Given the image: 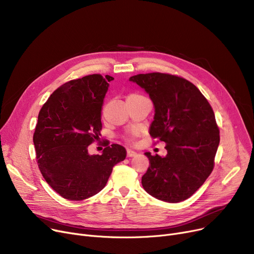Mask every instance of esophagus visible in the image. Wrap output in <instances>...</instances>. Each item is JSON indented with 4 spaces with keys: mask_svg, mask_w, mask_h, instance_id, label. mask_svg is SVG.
<instances>
[{
    "mask_svg": "<svg viewBox=\"0 0 254 254\" xmlns=\"http://www.w3.org/2000/svg\"><path fill=\"white\" fill-rule=\"evenodd\" d=\"M137 155V152L134 151V150H130V149H127V157H132V156H136Z\"/></svg>",
    "mask_w": 254,
    "mask_h": 254,
    "instance_id": "esophagus-1",
    "label": "esophagus"
}]
</instances>
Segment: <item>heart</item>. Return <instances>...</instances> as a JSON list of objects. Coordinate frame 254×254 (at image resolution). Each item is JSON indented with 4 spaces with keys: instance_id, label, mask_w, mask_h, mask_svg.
<instances>
[{
    "instance_id": "b5f03b06",
    "label": "heart",
    "mask_w": 254,
    "mask_h": 254,
    "mask_svg": "<svg viewBox=\"0 0 254 254\" xmlns=\"http://www.w3.org/2000/svg\"><path fill=\"white\" fill-rule=\"evenodd\" d=\"M132 97H140L139 95H130V96H128L127 98H132Z\"/></svg>"
}]
</instances>
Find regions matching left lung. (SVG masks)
<instances>
[{
    "instance_id": "8db88e82",
    "label": "left lung",
    "mask_w": 254,
    "mask_h": 254,
    "mask_svg": "<svg viewBox=\"0 0 254 254\" xmlns=\"http://www.w3.org/2000/svg\"><path fill=\"white\" fill-rule=\"evenodd\" d=\"M149 95L154 117L149 128L152 138L166 143L167 155H151L142 177L144 190L168 203L191 196L214 167L219 129L210 104L198 88L184 78L148 73L131 76Z\"/></svg>"
}]
</instances>
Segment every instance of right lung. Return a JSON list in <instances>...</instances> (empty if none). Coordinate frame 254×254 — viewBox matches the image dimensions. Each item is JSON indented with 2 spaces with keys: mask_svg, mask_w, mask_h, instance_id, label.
<instances>
[{
  "mask_svg": "<svg viewBox=\"0 0 254 254\" xmlns=\"http://www.w3.org/2000/svg\"><path fill=\"white\" fill-rule=\"evenodd\" d=\"M113 79L92 74L71 80L53 91L39 112L33 141L40 172L70 201L100 192L113 167L127 156L124 146L108 142L101 155L87 149L100 139L102 107Z\"/></svg>",
  "mask_w": 254,
  "mask_h": 254,
  "instance_id": "1",
  "label": "right lung"
}]
</instances>
